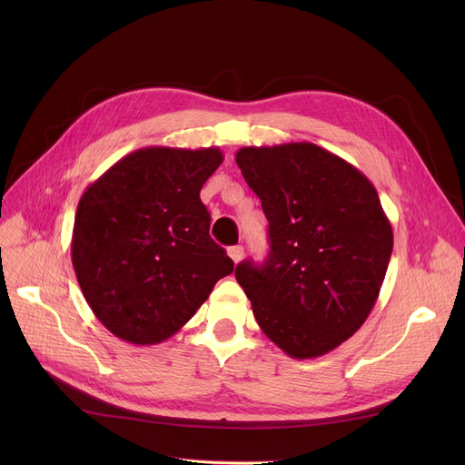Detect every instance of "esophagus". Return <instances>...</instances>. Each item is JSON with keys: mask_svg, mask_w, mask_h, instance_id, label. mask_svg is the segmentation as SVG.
<instances>
[{"mask_svg": "<svg viewBox=\"0 0 465 465\" xmlns=\"http://www.w3.org/2000/svg\"><path fill=\"white\" fill-rule=\"evenodd\" d=\"M228 254H230V258H232L235 263H239V262L242 260V256H245V251H242L241 245H235V247H230V249H228Z\"/></svg>", "mask_w": 465, "mask_h": 465, "instance_id": "esophagus-1", "label": "esophagus"}]
</instances>
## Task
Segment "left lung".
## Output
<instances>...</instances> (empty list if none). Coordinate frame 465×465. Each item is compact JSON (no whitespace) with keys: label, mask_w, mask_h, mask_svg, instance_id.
<instances>
[{"label":"left lung","mask_w":465,"mask_h":465,"mask_svg":"<svg viewBox=\"0 0 465 465\" xmlns=\"http://www.w3.org/2000/svg\"><path fill=\"white\" fill-rule=\"evenodd\" d=\"M235 162L270 223V254L235 267L262 331L288 356H322L368 319L394 233L371 181L319 144L242 146Z\"/></svg>","instance_id":"left-lung-1"}]
</instances>
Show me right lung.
Here are the masks:
<instances>
[{"instance_id": "1", "label": "right lung", "mask_w": 465, "mask_h": 465, "mask_svg": "<svg viewBox=\"0 0 465 465\" xmlns=\"http://www.w3.org/2000/svg\"><path fill=\"white\" fill-rule=\"evenodd\" d=\"M223 160L218 146H146L84 190L71 262L90 309L118 339L162 343L233 272L209 235L211 216L200 200Z\"/></svg>"}]
</instances>
